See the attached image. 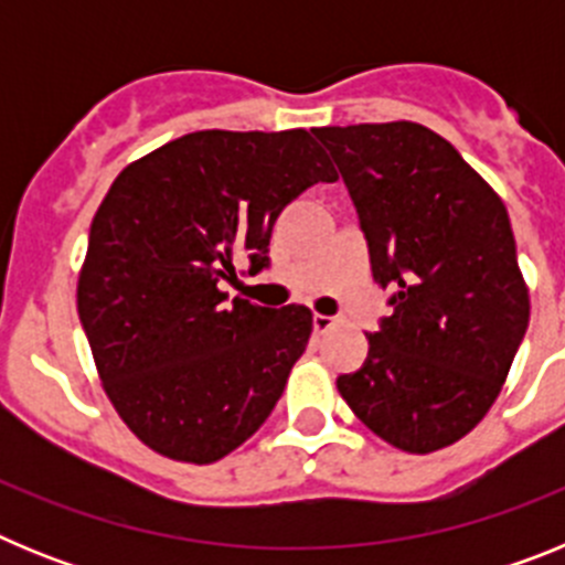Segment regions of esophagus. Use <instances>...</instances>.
Returning a JSON list of instances; mask_svg holds the SVG:
<instances>
[{
	"label": "esophagus",
	"instance_id": "esophagus-1",
	"mask_svg": "<svg viewBox=\"0 0 565 565\" xmlns=\"http://www.w3.org/2000/svg\"><path fill=\"white\" fill-rule=\"evenodd\" d=\"M333 326H337V319L333 317H326V313H313V331L317 333H328Z\"/></svg>",
	"mask_w": 565,
	"mask_h": 565
}]
</instances>
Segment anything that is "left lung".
Wrapping results in <instances>:
<instances>
[{"label":"left lung","instance_id":"1","mask_svg":"<svg viewBox=\"0 0 565 565\" xmlns=\"http://www.w3.org/2000/svg\"><path fill=\"white\" fill-rule=\"evenodd\" d=\"M351 192L393 313L337 387L359 422L427 456L489 413L529 326V288L498 192L413 121L317 127Z\"/></svg>","mask_w":565,"mask_h":565}]
</instances>
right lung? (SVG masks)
<instances>
[{
    "instance_id": "obj_1",
    "label": "right lung",
    "mask_w": 565,
    "mask_h": 565,
    "mask_svg": "<svg viewBox=\"0 0 565 565\" xmlns=\"http://www.w3.org/2000/svg\"><path fill=\"white\" fill-rule=\"evenodd\" d=\"M337 169L308 129H201L129 163L89 226L78 317L102 387L158 456L214 463L271 416L313 317L221 291L279 212Z\"/></svg>"
}]
</instances>
